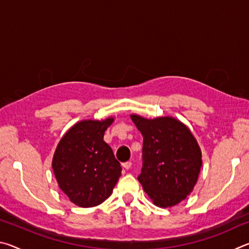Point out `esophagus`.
<instances>
[{"mask_svg":"<svg viewBox=\"0 0 249 249\" xmlns=\"http://www.w3.org/2000/svg\"><path fill=\"white\" fill-rule=\"evenodd\" d=\"M122 166H123V168H125L126 170H128L130 167H132V161H130V160H128V161H126V162H123L122 163Z\"/></svg>","mask_w":249,"mask_h":249,"instance_id":"obj_1","label":"esophagus"}]
</instances>
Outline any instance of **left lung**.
Instances as JSON below:
<instances>
[{"label": "left lung", "mask_w": 249, "mask_h": 249, "mask_svg": "<svg viewBox=\"0 0 249 249\" xmlns=\"http://www.w3.org/2000/svg\"><path fill=\"white\" fill-rule=\"evenodd\" d=\"M130 119L142 133V168L138 181L159 208H170L190 195L199 178L202 154L187 126L170 116Z\"/></svg>", "instance_id": "1"}]
</instances>
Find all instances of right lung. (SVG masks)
I'll list each match as a JSON object with an SVG mask.
<instances>
[{
	"mask_svg": "<svg viewBox=\"0 0 249 249\" xmlns=\"http://www.w3.org/2000/svg\"><path fill=\"white\" fill-rule=\"evenodd\" d=\"M114 119L84 120L74 124L56 148L53 170L59 188L81 208H92L111 196L122 175L121 163L103 141Z\"/></svg>",
	"mask_w": 249,
	"mask_h": 249,
	"instance_id": "obj_1",
	"label": "right lung"
}]
</instances>
